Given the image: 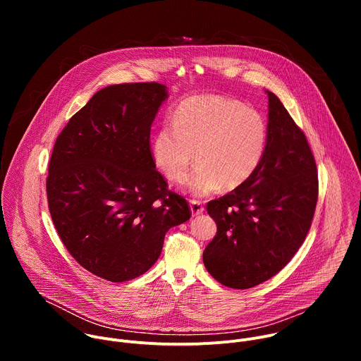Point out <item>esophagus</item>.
I'll return each mask as SVG.
<instances>
[{
	"mask_svg": "<svg viewBox=\"0 0 361 361\" xmlns=\"http://www.w3.org/2000/svg\"><path fill=\"white\" fill-rule=\"evenodd\" d=\"M190 209H191V214L192 216H198L204 212V205L201 201H197V200H191L190 201Z\"/></svg>",
	"mask_w": 361,
	"mask_h": 361,
	"instance_id": "obj_1",
	"label": "esophagus"
}]
</instances>
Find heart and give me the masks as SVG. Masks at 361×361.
I'll list each match as a JSON object with an SVG mask.
<instances>
[{
    "label": "heart",
    "mask_w": 361,
    "mask_h": 361,
    "mask_svg": "<svg viewBox=\"0 0 361 361\" xmlns=\"http://www.w3.org/2000/svg\"><path fill=\"white\" fill-rule=\"evenodd\" d=\"M267 144L264 117L240 101L221 95H195L181 101L173 123H164L152 138L157 169L173 183L185 180L195 154L198 169L187 183L195 197L223 185H243L259 167Z\"/></svg>",
    "instance_id": "heart-1"
}]
</instances>
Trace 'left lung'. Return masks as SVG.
<instances>
[{
  "label": "left lung",
  "instance_id": "8db88e82",
  "mask_svg": "<svg viewBox=\"0 0 361 361\" xmlns=\"http://www.w3.org/2000/svg\"><path fill=\"white\" fill-rule=\"evenodd\" d=\"M267 94V144L259 167L243 185L207 204L217 234L202 252L204 266L237 290L286 267L312 227L319 197L310 145L279 97Z\"/></svg>",
  "mask_w": 361,
  "mask_h": 361
}]
</instances>
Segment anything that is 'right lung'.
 I'll return each instance as SVG.
<instances>
[{"mask_svg":"<svg viewBox=\"0 0 361 361\" xmlns=\"http://www.w3.org/2000/svg\"><path fill=\"white\" fill-rule=\"evenodd\" d=\"M167 97L159 82L102 88L70 118L51 154L47 198L56 230L80 266L113 283L151 269L166 233L191 217L149 149Z\"/></svg>","mask_w":361,"mask_h":361,"instance_id":"right-lung-1","label":"right lung"}]
</instances>
